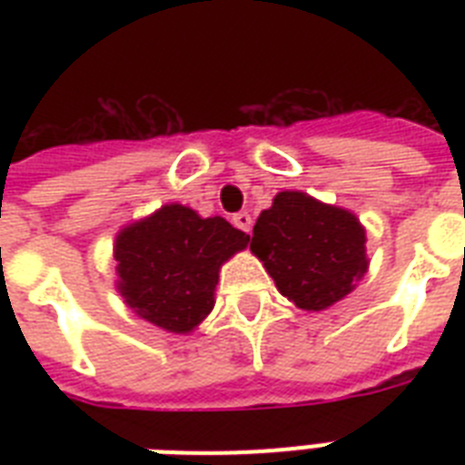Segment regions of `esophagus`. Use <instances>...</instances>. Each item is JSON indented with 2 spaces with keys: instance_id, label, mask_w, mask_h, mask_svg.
Listing matches in <instances>:
<instances>
[{
  "instance_id": "esophagus-1",
  "label": "esophagus",
  "mask_w": 465,
  "mask_h": 465,
  "mask_svg": "<svg viewBox=\"0 0 465 465\" xmlns=\"http://www.w3.org/2000/svg\"><path fill=\"white\" fill-rule=\"evenodd\" d=\"M233 226H239L241 232L251 233V226H253V217H251L248 212H239V214H233Z\"/></svg>"
}]
</instances>
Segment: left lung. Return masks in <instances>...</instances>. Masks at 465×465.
<instances>
[{
	"instance_id": "left-lung-1",
	"label": "left lung",
	"mask_w": 465,
	"mask_h": 465,
	"mask_svg": "<svg viewBox=\"0 0 465 465\" xmlns=\"http://www.w3.org/2000/svg\"><path fill=\"white\" fill-rule=\"evenodd\" d=\"M367 233L350 210L284 190L253 226V251L282 297L304 311H323L364 277Z\"/></svg>"
}]
</instances>
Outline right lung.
<instances>
[{
  "instance_id": "1",
  "label": "right lung",
  "mask_w": 465,
  "mask_h": 465,
  "mask_svg": "<svg viewBox=\"0 0 465 465\" xmlns=\"http://www.w3.org/2000/svg\"><path fill=\"white\" fill-rule=\"evenodd\" d=\"M248 241L224 217L203 219L185 204H163L118 233L115 287L137 316L185 335L207 318L219 270Z\"/></svg>"
}]
</instances>
